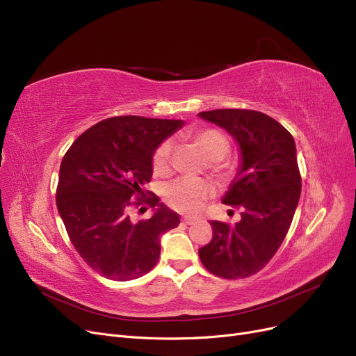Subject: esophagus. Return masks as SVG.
Masks as SVG:
<instances>
[{"mask_svg":"<svg viewBox=\"0 0 356 356\" xmlns=\"http://www.w3.org/2000/svg\"><path fill=\"white\" fill-rule=\"evenodd\" d=\"M181 221L185 222V225H193L195 221H198V218H196V217H191V216H185V217H183Z\"/></svg>","mask_w":356,"mask_h":356,"instance_id":"34e87169","label":"esophagus"}]
</instances>
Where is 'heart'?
Instances as JSON below:
<instances>
[{
  "label": "heart",
  "instance_id": "b5f03b06",
  "mask_svg": "<svg viewBox=\"0 0 356 356\" xmlns=\"http://www.w3.org/2000/svg\"><path fill=\"white\" fill-rule=\"evenodd\" d=\"M193 139L209 161H221L229 152V140L218 130H198L193 135ZM171 148H173L171 140H164L155 149L152 156V168L155 175H167L170 168ZM211 193L213 186L208 181L189 177L175 180L164 191V196L168 205L180 213H196L198 209H201L208 196H211Z\"/></svg>",
  "mask_w": 356,
  "mask_h": 356
}]
</instances>
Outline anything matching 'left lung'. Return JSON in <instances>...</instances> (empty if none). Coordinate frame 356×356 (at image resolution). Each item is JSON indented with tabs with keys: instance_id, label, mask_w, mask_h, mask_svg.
Here are the masks:
<instances>
[{
	"instance_id": "8db88e82",
	"label": "left lung",
	"mask_w": 356,
	"mask_h": 356,
	"mask_svg": "<svg viewBox=\"0 0 356 356\" xmlns=\"http://www.w3.org/2000/svg\"><path fill=\"white\" fill-rule=\"evenodd\" d=\"M236 140L239 167L221 202L241 205V221H211L213 239L200 249L204 267L222 279H243L264 268L291 227L300 196L292 135L270 115L254 110L198 114Z\"/></svg>"
}]
</instances>
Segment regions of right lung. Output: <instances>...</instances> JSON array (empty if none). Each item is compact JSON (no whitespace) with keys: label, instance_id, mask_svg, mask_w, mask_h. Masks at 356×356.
I'll list each match as a JSON object with an SVG mask.
<instances>
[{"label":"right lung","instance_id":"add662e5","mask_svg":"<svg viewBox=\"0 0 356 356\" xmlns=\"http://www.w3.org/2000/svg\"><path fill=\"white\" fill-rule=\"evenodd\" d=\"M183 120L120 115L102 120L65 152L58 176L57 208L69 238L86 264L104 277L126 282L154 268L161 236L180 217L160 202L154 214L134 222L130 208L142 204V186L152 177L155 149L183 127ZM136 197L140 202L134 203Z\"/></svg>","mask_w":356,"mask_h":356}]
</instances>
